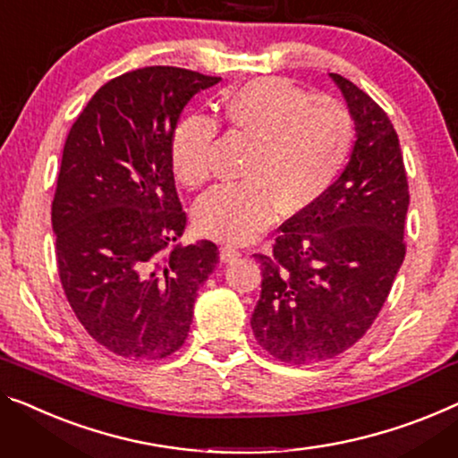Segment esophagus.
I'll return each instance as SVG.
<instances>
[{
  "instance_id": "1",
  "label": "esophagus",
  "mask_w": 458,
  "mask_h": 458,
  "mask_svg": "<svg viewBox=\"0 0 458 458\" xmlns=\"http://www.w3.org/2000/svg\"><path fill=\"white\" fill-rule=\"evenodd\" d=\"M238 257H241V250H238L236 247H230V244H224V247L220 249L222 263H232V261H236Z\"/></svg>"
}]
</instances>
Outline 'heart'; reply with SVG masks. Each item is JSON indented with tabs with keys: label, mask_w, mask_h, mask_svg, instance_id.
<instances>
[{
	"label": "heart",
	"mask_w": 458,
	"mask_h": 458,
	"mask_svg": "<svg viewBox=\"0 0 458 458\" xmlns=\"http://www.w3.org/2000/svg\"><path fill=\"white\" fill-rule=\"evenodd\" d=\"M220 119L250 140L247 179L211 189L193 217L201 234L247 242L284 214H300L323 197L350 160L356 125L344 102L312 97L284 78H259L222 102ZM217 123L187 114L170 138V164L182 185H206L214 170Z\"/></svg>",
	"instance_id": "heart-1"
}]
</instances>
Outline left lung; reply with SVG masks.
Listing matches in <instances>:
<instances>
[{"label":"left lung","instance_id":"obj_1","mask_svg":"<svg viewBox=\"0 0 458 458\" xmlns=\"http://www.w3.org/2000/svg\"><path fill=\"white\" fill-rule=\"evenodd\" d=\"M358 140L333 187L279 226L261 263L250 327L285 364L331 360L364 337L405 259L407 173L391 119L364 90L331 73Z\"/></svg>","mask_w":458,"mask_h":458}]
</instances>
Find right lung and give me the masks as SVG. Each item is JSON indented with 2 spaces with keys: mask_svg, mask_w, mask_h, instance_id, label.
I'll return each instance as SVG.
<instances>
[{
  "mask_svg": "<svg viewBox=\"0 0 458 458\" xmlns=\"http://www.w3.org/2000/svg\"><path fill=\"white\" fill-rule=\"evenodd\" d=\"M217 81L170 65L127 72L67 133L51 208L59 279L81 327L121 358L179 350L220 259L209 241L173 247L187 214L170 164L182 108Z\"/></svg>",
  "mask_w": 458,
  "mask_h": 458,
  "instance_id": "add662e5",
  "label": "right lung"
}]
</instances>
